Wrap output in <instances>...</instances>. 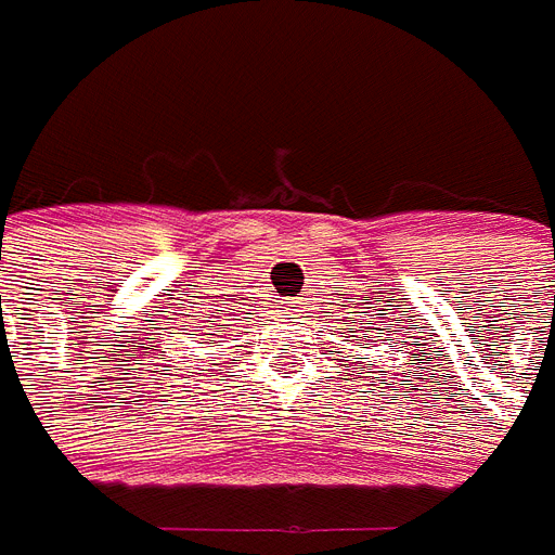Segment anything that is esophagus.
<instances>
[{"mask_svg":"<svg viewBox=\"0 0 555 555\" xmlns=\"http://www.w3.org/2000/svg\"><path fill=\"white\" fill-rule=\"evenodd\" d=\"M282 309V314H288V311H297V309H285V306H279Z\"/></svg>","mask_w":555,"mask_h":555,"instance_id":"34e87169","label":"esophagus"}]
</instances>
